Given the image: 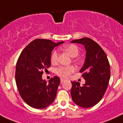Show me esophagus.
I'll list each match as a JSON object with an SVG mask.
<instances>
[{
    "label": "esophagus",
    "mask_w": 123,
    "mask_h": 123,
    "mask_svg": "<svg viewBox=\"0 0 123 123\" xmlns=\"http://www.w3.org/2000/svg\"><path fill=\"white\" fill-rule=\"evenodd\" d=\"M65 81H66V79H62V78L61 79V83H64Z\"/></svg>",
    "instance_id": "obj_1"
}]
</instances>
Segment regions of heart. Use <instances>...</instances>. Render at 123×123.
I'll list each match as a JSON object with an SVG mask.
<instances>
[{
    "instance_id": "obj_1",
    "label": "heart",
    "mask_w": 123,
    "mask_h": 123,
    "mask_svg": "<svg viewBox=\"0 0 123 123\" xmlns=\"http://www.w3.org/2000/svg\"><path fill=\"white\" fill-rule=\"evenodd\" d=\"M64 49L68 53L71 57H76L78 55V47L74 44H69L64 46ZM58 52L55 50L51 56V61L53 63H56L58 59ZM76 70V68L73 65L70 66H61L56 69V74L59 76L64 77H68L71 74L73 73Z\"/></svg>"
}]
</instances>
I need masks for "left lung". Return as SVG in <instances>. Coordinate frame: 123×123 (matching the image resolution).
<instances>
[{
  "label": "left lung",
  "instance_id": "obj_1",
  "mask_svg": "<svg viewBox=\"0 0 123 123\" xmlns=\"http://www.w3.org/2000/svg\"><path fill=\"white\" fill-rule=\"evenodd\" d=\"M85 47L86 57L84 64L80 70L85 83L80 86L79 82H71V96L77 105L88 108L98 103L103 98L110 79V65L102 47L89 38L71 41Z\"/></svg>",
  "mask_w": 123,
  "mask_h": 123
}]
</instances>
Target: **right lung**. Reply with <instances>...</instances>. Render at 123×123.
Segmentation results:
<instances>
[{"mask_svg": "<svg viewBox=\"0 0 123 123\" xmlns=\"http://www.w3.org/2000/svg\"><path fill=\"white\" fill-rule=\"evenodd\" d=\"M62 43L64 41L36 39L20 54L16 64L15 81L21 98L30 106L44 109L54 102L60 79L54 76L47 82L42 75L50 66L53 49Z\"/></svg>", "mask_w": 123, "mask_h": 123, "instance_id": "1", "label": "right lung"}]
</instances>
